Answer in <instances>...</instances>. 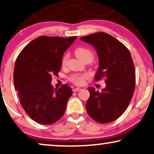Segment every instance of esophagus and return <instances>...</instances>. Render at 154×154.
<instances>
[{
	"instance_id": "obj_1",
	"label": "esophagus",
	"mask_w": 154,
	"mask_h": 154,
	"mask_svg": "<svg viewBox=\"0 0 154 154\" xmlns=\"http://www.w3.org/2000/svg\"><path fill=\"white\" fill-rule=\"evenodd\" d=\"M80 90H81V88H75L72 89V91L73 92H77V91H79Z\"/></svg>"
}]
</instances>
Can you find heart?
<instances>
[{"label": "heart", "mask_w": 154, "mask_h": 154, "mask_svg": "<svg viewBox=\"0 0 154 154\" xmlns=\"http://www.w3.org/2000/svg\"><path fill=\"white\" fill-rule=\"evenodd\" d=\"M75 54L80 60L82 61L89 60L92 61L94 58V54L93 51L88 48L80 47L75 50ZM69 59V54L66 53L63 56L61 59V66L64 67L67 64L68 60ZM88 77L86 75H74L70 77V81L75 85H83L86 78Z\"/></svg>", "instance_id": "1"}]
</instances>
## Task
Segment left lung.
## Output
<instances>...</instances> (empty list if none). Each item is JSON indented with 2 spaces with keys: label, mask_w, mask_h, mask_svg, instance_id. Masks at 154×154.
<instances>
[{
  "label": "left lung",
  "mask_w": 154,
  "mask_h": 154,
  "mask_svg": "<svg viewBox=\"0 0 154 154\" xmlns=\"http://www.w3.org/2000/svg\"><path fill=\"white\" fill-rule=\"evenodd\" d=\"M95 48L100 67L95 81L105 79L102 91L89 87L90 97L86 104L89 116L102 124L111 122L124 113L136 86L134 61L128 48L109 34L99 32L80 38Z\"/></svg>",
  "instance_id": "left-lung-1"
}]
</instances>
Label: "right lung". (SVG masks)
I'll list each match as a JSON object with an SVG mask.
<instances>
[{
  "label": "right lung",
  "mask_w": 154,
  "mask_h": 154,
  "mask_svg": "<svg viewBox=\"0 0 154 154\" xmlns=\"http://www.w3.org/2000/svg\"><path fill=\"white\" fill-rule=\"evenodd\" d=\"M77 36H41L29 43L18 54L14 69V83L23 109L31 119L43 125L60 120L72 91L63 84L51 85L58 75L61 59Z\"/></svg>",
  "instance_id": "add662e5"
}]
</instances>
